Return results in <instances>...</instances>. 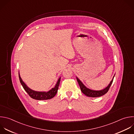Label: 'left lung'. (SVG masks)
I'll use <instances>...</instances> for the list:
<instances>
[{
    "mask_svg": "<svg viewBox=\"0 0 134 134\" xmlns=\"http://www.w3.org/2000/svg\"><path fill=\"white\" fill-rule=\"evenodd\" d=\"M114 78V76L113 77V79H112V80L110 81V83L109 84V85L106 88H105L104 90H103L99 91L91 90H90V89L86 88L83 85V83L81 82V81H80V80L78 78H77V81L78 82V84L80 86V90H81V92L83 94H84L86 96H88V97H100V96L105 95V94H106L108 92L111 83H113Z\"/></svg>",
    "mask_w": 134,
    "mask_h": 134,
    "instance_id": "obj_1",
    "label": "left lung"
}]
</instances>
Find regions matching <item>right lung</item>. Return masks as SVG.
Here are the masks:
<instances>
[{"mask_svg": "<svg viewBox=\"0 0 134 134\" xmlns=\"http://www.w3.org/2000/svg\"><path fill=\"white\" fill-rule=\"evenodd\" d=\"M19 78L20 82L23 86L25 91L27 93V94L29 95V96L35 99L36 100H47L50 99L52 98H53L57 94L58 87L59 85L60 81V78L58 79L56 86L54 88H52V90L49 91L48 92H36L34 91H32L29 88H28L24 82V81L22 80L19 74Z\"/></svg>", "mask_w": 134, "mask_h": 134, "instance_id": "1", "label": "right lung"}]
</instances>
